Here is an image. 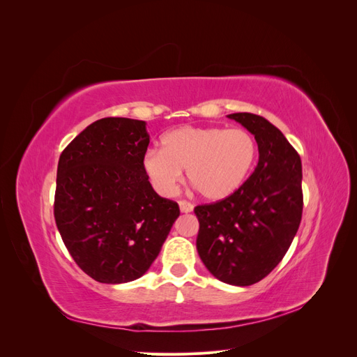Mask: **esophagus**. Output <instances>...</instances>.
I'll list each match as a JSON object with an SVG mask.
<instances>
[{"instance_id":"1","label":"esophagus","mask_w":357,"mask_h":357,"mask_svg":"<svg viewBox=\"0 0 357 357\" xmlns=\"http://www.w3.org/2000/svg\"><path fill=\"white\" fill-rule=\"evenodd\" d=\"M178 207H180L181 213H190L193 210V204H190L185 199H181V201H178Z\"/></svg>"}]
</instances>
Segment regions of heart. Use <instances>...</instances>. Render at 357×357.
Here are the masks:
<instances>
[{"label":"heart","instance_id":"b5f03b06","mask_svg":"<svg viewBox=\"0 0 357 357\" xmlns=\"http://www.w3.org/2000/svg\"><path fill=\"white\" fill-rule=\"evenodd\" d=\"M162 149H150L143 171L164 197L174 195L186 169L199 195L220 201L238 190L250 174L257 155L255 137L243 128L181 126L160 139Z\"/></svg>","mask_w":357,"mask_h":357}]
</instances>
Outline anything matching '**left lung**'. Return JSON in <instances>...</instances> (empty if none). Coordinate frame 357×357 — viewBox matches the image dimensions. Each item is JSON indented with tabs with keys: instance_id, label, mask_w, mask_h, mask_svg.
Returning a JSON list of instances; mask_svg holds the SVG:
<instances>
[{
	"instance_id": "1",
	"label": "left lung",
	"mask_w": 357,
	"mask_h": 357,
	"mask_svg": "<svg viewBox=\"0 0 357 357\" xmlns=\"http://www.w3.org/2000/svg\"><path fill=\"white\" fill-rule=\"evenodd\" d=\"M255 135L259 162L231 197L195 207L197 250L223 283L250 286L282 262L302 218V165L278 128L252 113L228 114Z\"/></svg>"
}]
</instances>
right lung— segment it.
<instances>
[{
	"instance_id": "obj_1",
	"label": "right lung",
	"mask_w": 357,
	"mask_h": 357,
	"mask_svg": "<svg viewBox=\"0 0 357 357\" xmlns=\"http://www.w3.org/2000/svg\"><path fill=\"white\" fill-rule=\"evenodd\" d=\"M150 137L144 121L104 117L63 149L58 164L55 220L83 271L121 284L146 274L180 215L143 171Z\"/></svg>"
}]
</instances>
